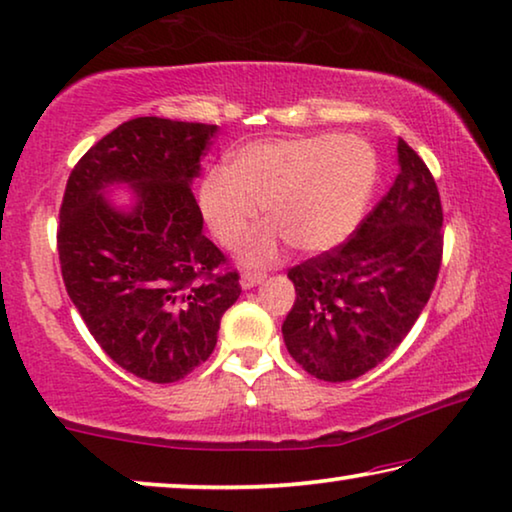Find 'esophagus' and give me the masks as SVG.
I'll use <instances>...</instances> for the list:
<instances>
[{"label": "esophagus", "mask_w": 512, "mask_h": 512, "mask_svg": "<svg viewBox=\"0 0 512 512\" xmlns=\"http://www.w3.org/2000/svg\"><path fill=\"white\" fill-rule=\"evenodd\" d=\"M265 277H267L265 272H258V270H247V272H242V277H240V286L245 288V290H249V288L258 286V283H261V281H265Z\"/></svg>", "instance_id": "esophagus-1"}]
</instances>
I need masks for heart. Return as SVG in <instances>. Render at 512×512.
<instances>
[{"label": "heart", "mask_w": 512, "mask_h": 512, "mask_svg": "<svg viewBox=\"0 0 512 512\" xmlns=\"http://www.w3.org/2000/svg\"><path fill=\"white\" fill-rule=\"evenodd\" d=\"M377 176L371 144L334 132L251 141L235 148L229 169L212 167L199 206L215 238L235 247L258 217L270 226L242 245L247 263H265L279 242L318 254L355 231Z\"/></svg>", "instance_id": "heart-1"}]
</instances>
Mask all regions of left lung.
<instances>
[{
	"label": "left lung",
	"mask_w": 512,
	"mask_h": 512,
	"mask_svg": "<svg viewBox=\"0 0 512 512\" xmlns=\"http://www.w3.org/2000/svg\"><path fill=\"white\" fill-rule=\"evenodd\" d=\"M400 174L341 245L290 267L283 341L306 373L348 382L403 343L435 288L444 212L426 162L398 141Z\"/></svg>",
	"instance_id": "1"
}]
</instances>
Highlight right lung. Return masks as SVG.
Segmentation results:
<instances>
[{
  "instance_id": "right-lung-1",
  "label": "right lung",
  "mask_w": 512,
  "mask_h": 512,
  "mask_svg": "<svg viewBox=\"0 0 512 512\" xmlns=\"http://www.w3.org/2000/svg\"><path fill=\"white\" fill-rule=\"evenodd\" d=\"M217 125L139 116L86 151L70 171L57 249L68 297L109 359L141 380H183L217 345L240 274L203 235L190 183ZM128 182L119 211L101 194Z\"/></svg>"
}]
</instances>
